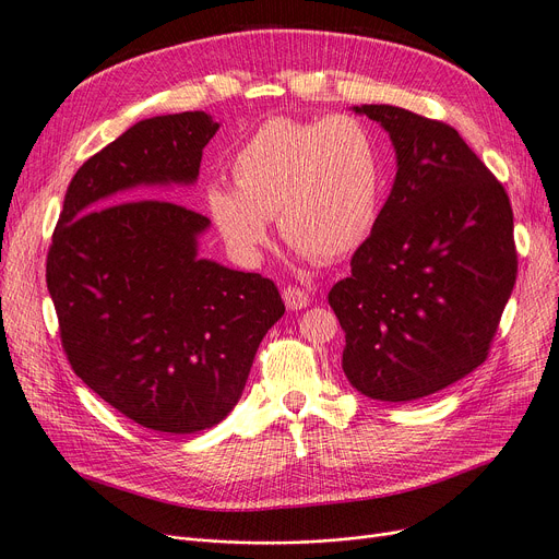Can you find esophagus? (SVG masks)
<instances>
[{
	"label": "esophagus",
	"mask_w": 559,
	"mask_h": 559,
	"mask_svg": "<svg viewBox=\"0 0 559 559\" xmlns=\"http://www.w3.org/2000/svg\"><path fill=\"white\" fill-rule=\"evenodd\" d=\"M283 301L287 308H293V311H301V308L308 306V293L304 290V287H297V285H287L283 290Z\"/></svg>",
	"instance_id": "esophagus-1"
}]
</instances>
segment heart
Listing matches in <instances>:
<instances>
[{
  "mask_svg": "<svg viewBox=\"0 0 559 559\" xmlns=\"http://www.w3.org/2000/svg\"><path fill=\"white\" fill-rule=\"evenodd\" d=\"M230 170L235 186H206V210L239 258L260 253L274 216L281 237L316 260L353 253L378 223L380 150L349 115L266 119L233 154Z\"/></svg>",
  "mask_w": 559,
  "mask_h": 559,
  "instance_id": "heart-1",
  "label": "heart"
}]
</instances>
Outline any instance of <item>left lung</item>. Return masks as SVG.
Instances as JSON below:
<instances>
[{"mask_svg": "<svg viewBox=\"0 0 559 559\" xmlns=\"http://www.w3.org/2000/svg\"><path fill=\"white\" fill-rule=\"evenodd\" d=\"M396 150V179L347 278L329 293L343 370L364 396L417 401L488 357L519 274L504 186L444 121L357 106Z\"/></svg>", "mask_w": 559, "mask_h": 559, "instance_id": "obj_1", "label": "left lung"}]
</instances>
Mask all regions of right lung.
Segmentation results:
<instances>
[{
    "mask_svg": "<svg viewBox=\"0 0 559 559\" xmlns=\"http://www.w3.org/2000/svg\"><path fill=\"white\" fill-rule=\"evenodd\" d=\"M218 131L206 112L142 119L82 163L46 281L75 376L131 421L189 436L227 417L264 334L274 281L198 258L210 218L142 186H191Z\"/></svg>",
    "mask_w": 559,
    "mask_h": 559,
    "instance_id": "right-lung-1",
    "label": "right lung"
}]
</instances>
